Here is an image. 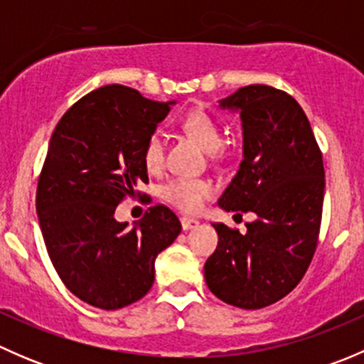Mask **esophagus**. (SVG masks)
Segmentation results:
<instances>
[{"instance_id":"esophagus-1","label":"esophagus","mask_w":364,"mask_h":364,"mask_svg":"<svg viewBox=\"0 0 364 364\" xmlns=\"http://www.w3.org/2000/svg\"><path fill=\"white\" fill-rule=\"evenodd\" d=\"M181 227H183V230L196 229V227H199V220L190 218V216H183V218H181Z\"/></svg>"}]
</instances>
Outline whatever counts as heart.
<instances>
[{"label": "heart", "mask_w": 364, "mask_h": 364, "mask_svg": "<svg viewBox=\"0 0 364 364\" xmlns=\"http://www.w3.org/2000/svg\"><path fill=\"white\" fill-rule=\"evenodd\" d=\"M183 128L186 134L200 144L208 153L218 151L222 146V132L216 121L208 112L196 109L183 117ZM165 139L161 132H153L144 144L142 160L149 171H159L164 164ZM213 186L208 179L192 178V176H178L161 186L160 193L167 203L183 211H197L203 203L211 196Z\"/></svg>", "instance_id": "b5f03b06"}]
</instances>
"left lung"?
<instances>
[{
  "instance_id": "left-lung-1",
  "label": "left lung",
  "mask_w": 364,
  "mask_h": 364,
  "mask_svg": "<svg viewBox=\"0 0 364 364\" xmlns=\"http://www.w3.org/2000/svg\"><path fill=\"white\" fill-rule=\"evenodd\" d=\"M240 114L243 160L218 205L252 211L247 232L213 223L218 247L205 260L209 291L223 303L259 310L285 297L306 273L317 247L324 164L310 121L285 91L264 84L218 100Z\"/></svg>"
}]
</instances>
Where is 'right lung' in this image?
I'll return each mask as SVG.
<instances>
[{"mask_svg":"<svg viewBox=\"0 0 364 364\" xmlns=\"http://www.w3.org/2000/svg\"><path fill=\"white\" fill-rule=\"evenodd\" d=\"M171 105L109 84L73 104L50 137L36 190L40 230L61 282L100 310L148 294L156 255L181 232L178 216L160 204L132 227L114 216L148 181L142 151Z\"/></svg>","mask_w":364,"mask_h":364,"instance_id":"1","label":"right lung"}]
</instances>
